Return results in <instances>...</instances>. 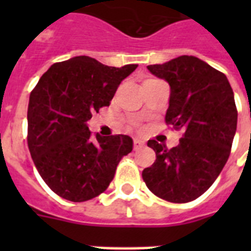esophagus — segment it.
Listing matches in <instances>:
<instances>
[{"instance_id":"esophagus-1","label":"esophagus","mask_w":251,"mask_h":251,"mask_svg":"<svg viewBox=\"0 0 251 251\" xmlns=\"http://www.w3.org/2000/svg\"><path fill=\"white\" fill-rule=\"evenodd\" d=\"M145 146V141H142L139 138H135L134 139V150H139Z\"/></svg>"}]
</instances>
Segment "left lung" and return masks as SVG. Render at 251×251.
<instances>
[{"mask_svg":"<svg viewBox=\"0 0 251 251\" xmlns=\"http://www.w3.org/2000/svg\"><path fill=\"white\" fill-rule=\"evenodd\" d=\"M149 70L171 86L165 124L183 134L172 149L147 142L156 160L142 177L159 198L191 202L208 190L230 155L237 129L233 91L222 72L193 56L150 65Z\"/></svg>","mask_w":251,"mask_h":251,"instance_id":"1","label":"left lung"}]
</instances>
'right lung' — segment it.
<instances>
[{
  "label": "right lung",
  "mask_w": 251,
  "mask_h": 251,
  "mask_svg": "<svg viewBox=\"0 0 251 251\" xmlns=\"http://www.w3.org/2000/svg\"><path fill=\"white\" fill-rule=\"evenodd\" d=\"M138 65L110 68L79 56L56 62L29 95L27 145L41 178L61 198L86 202L106 190L133 139L92 138L87 121L109 106L122 80Z\"/></svg>",
  "instance_id": "add662e5"
}]
</instances>
